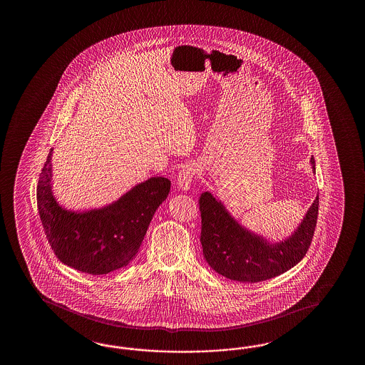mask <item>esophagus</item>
I'll use <instances>...</instances> for the list:
<instances>
[{"mask_svg":"<svg viewBox=\"0 0 365 365\" xmlns=\"http://www.w3.org/2000/svg\"><path fill=\"white\" fill-rule=\"evenodd\" d=\"M195 173H197V165H194L193 163L182 165V168L180 170L179 175H178V180H176V184L181 190L190 189Z\"/></svg>","mask_w":365,"mask_h":365,"instance_id":"esophagus-1","label":"esophagus"}]
</instances>
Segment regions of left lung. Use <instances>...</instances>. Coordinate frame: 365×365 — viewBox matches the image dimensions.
<instances>
[{"label": "left lung", "instance_id": "1", "mask_svg": "<svg viewBox=\"0 0 365 365\" xmlns=\"http://www.w3.org/2000/svg\"><path fill=\"white\" fill-rule=\"evenodd\" d=\"M310 163L316 172L313 156ZM198 202L203 258L217 274L242 283L272 279L303 259L314 235L319 205L317 195L296 231L272 244L239 225L209 192L202 193Z\"/></svg>", "mask_w": 365, "mask_h": 365}]
</instances>
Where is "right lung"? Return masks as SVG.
I'll use <instances>...</instances> for the list:
<instances>
[{
	"label": "right lung",
	"mask_w": 365,
	"mask_h": 365,
	"mask_svg": "<svg viewBox=\"0 0 365 365\" xmlns=\"http://www.w3.org/2000/svg\"><path fill=\"white\" fill-rule=\"evenodd\" d=\"M52 151L40 173L36 200L56 257L62 264L91 275L124 267L138 253L151 219L170 193L171 181L150 178L108 206L69 211L52 194Z\"/></svg>",
	"instance_id": "right-lung-1"
}]
</instances>
